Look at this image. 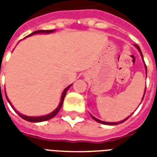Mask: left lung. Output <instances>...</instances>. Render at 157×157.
Segmentation results:
<instances>
[{
	"label": "left lung",
	"mask_w": 157,
	"mask_h": 157,
	"mask_svg": "<svg viewBox=\"0 0 157 157\" xmlns=\"http://www.w3.org/2000/svg\"><path fill=\"white\" fill-rule=\"evenodd\" d=\"M135 45V46L137 47L138 50H139V52H140L141 56L143 57V55H142V52H141L140 48V47H139L137 45ZM145 70H146V74H147V68H146V65H145ZM145 90H146V89H145ZM144 94H145V91H144ZM143 99H144V97H143ZM143 99H142V101H143ZM130 116H131V115H130ZM91 117H92V118H93L94 120H95L96 122H98V123H102V124H107V125H117V124H119V123H123V122H125V121H126V120L128 119V117H128L126 119L123 120V121H121V122H118V123H107V122H103V121H101V120L97 119V118H95V117H93V116H91Z\"/></svg>",
	"instance_id": "left-lung-1"
}]
</instances>
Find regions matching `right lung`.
Wrapping results in <instances>:
<instances>
[{
	"mask_svg": "<svg viewBox=\"0 0 157 157\" xmlns=\"http://www.w3.org/2000/svg\"><path fill=\"white\" fill-rule=\"evenodd\" d=\"M54 30H38V31H35V32H34V33H32L31 34H29V35H32V34H38V33H52V32H53ZM70 86L71 85H69V86H67V87L64 90V91H63V95H62V100H61V102H60V104H59V105L57 106V108L56 109L54 112H52V113H50V114H48V115H45V116H42V117H28V116H24V115H23V114H20V113H18L17 112H16L18 115H19L23 119L26 120V121H29V122H32V123H39V122H43V121H46V120H49L51 119V118H52V117H54L58 113V112L60 111V109H61V107H62V105H63V101H64V98H65V95H66V93L67 91V90L69 89ZM1 94H2V90H1ZM6 100L8 101V102L10 103L9 100L7 99V97H6ZM13 108V106H12ZM14 109V108H13ZM15 110V109H14ZM16 111V110H15Z\"/></svg>",
	"mask_w": 157,
	"mask_h": 157,
	"instance_id": "obj_1",
	"label": "right lung"
}]
</instances>
